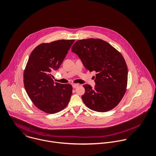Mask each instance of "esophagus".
Returning <instances> with one entry per match:
<instances>
[{"label": "esophagus", "instance_id": "esophagus-1", "mask_svg": "<svg viewBox=\"0 0 156 156\" xmlns=\"http://www.w3.org/2000/svg\"><path fill=\"white\" fill-rule=\"evenodd\" d=\"M72 86H73V88H76L77 87H79V85H78V84H73Z\"/></svg>", "mask_w": 156, "mask_h": 156}]
</instances>
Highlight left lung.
<instances>
[{
	"mask_svg": "<svg viewBox=\"0 0 156 156\" xmlns=\"http://www.w3.org/2000/svg\"><path fill=\"white\" fill-rule=\"evenodd\" d=\"M71 51L86 69L96 72L94 88L83 85L85 92L82 98L85 105L99 112L113 109L122 98L127 84V66L122 55L104 40L93 38L76 41Z\"/></svg>",
	"mask_w": 156,
	"mask_h": 156,
	"instance_id": "8db88e82",
	"label": "left lung"
}]
</instances>
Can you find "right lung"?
Here are the masks:
<instances>
[{"label": "right lung", "instance_id": "obj_1", "mask_svg": "<svg viewBox=\"0 0 156 156\" xmlns=\"http://www.w3.org/2000/svg\"><path fill=\"white\" fill-rule=\"evenodd\" d=\"M74 40H58L38 45L30 53L24 71V85L34 104L48 113H55L68 104L73 88L55 82L51 72L62 63Z\"/></svg>", "mask_w": 156, "mask_h": 156}]
</instances>
